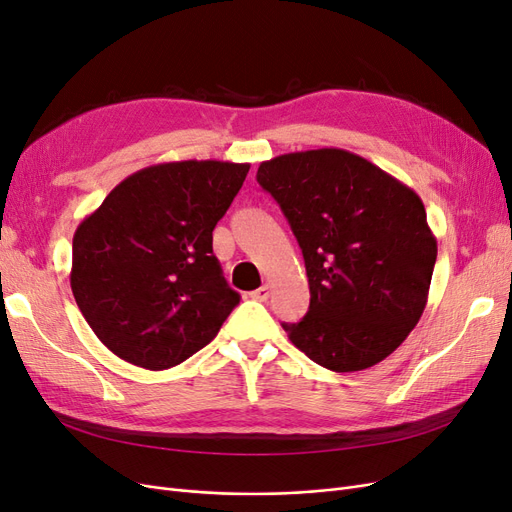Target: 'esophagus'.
Returning a JSON list of instances; mask_svg holds the SVG:
<instances>
[{
  "label": "esophagus",
  "instance_id": "1",
  "mask_svg": "<svg viewBox=\"0 0 512 512\" xmlns=\"http://www.w3.org/2000/svg\"><path fill=\"white\" fill-rule=\"evenodd\" d=\"M269 297H271V286H269V284L260 286L258 290L252 292V299H256V301H267Z\"/></svg>",
  "mask_w": 512,
  "mask_h": 512
}]
</instances>
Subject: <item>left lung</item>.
<instances>
[{"label":"left lung","mask_w":512,"mask_h":512,"mask_svg":"<svg viewBox=\"0 0 512 512\" xmlns=\"http://www.w3.org/2000/svg\"><path fill=\"white\" fill-rule=\"evenodd\" d=\"M299 241L309 312L282 324L331 371L384 361L427 305L438 243L418 194L352 151L322 147L262 162L256 173Z\"/></svg>","instance_id":"obj_1"}]
</instances>
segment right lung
Masks as SVG:
<instances>
[{"label":"right lung","instance_id":"obj_1","mask_svg":"<svg viewBox=\"0 0 512 512\" xmlns=\"http://www.w3.org/2000/svg\"><path fill=\"white\" fill-rule=\"evenodd\" d=\"M247 170L220 160L141 168L76 228L72 294L119 359L168 369L218 335L239 292L213 254V228Z\"/></svg>","mask_w":512,"mask_h":512}]
</instances>
